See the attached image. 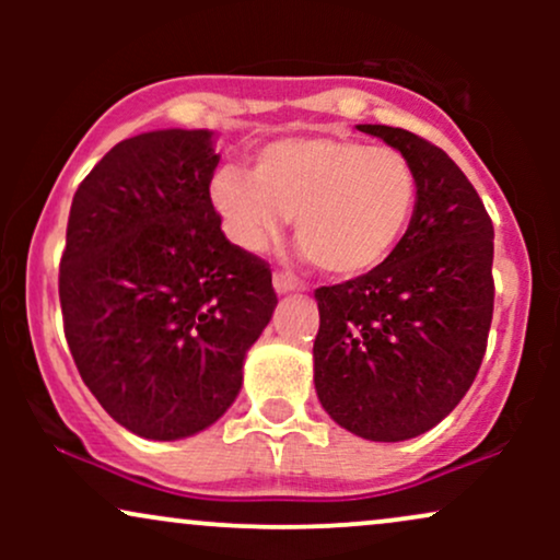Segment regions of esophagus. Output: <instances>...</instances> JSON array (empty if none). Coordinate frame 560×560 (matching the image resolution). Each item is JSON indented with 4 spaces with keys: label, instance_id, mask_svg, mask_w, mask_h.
Returning <instances> with one entry per match:
<instances>
[{
    "label": "esophagus",
    "instance_id": "1",
    "mask_svg": "<svg viewBox=\"0 0 560 560\" xmlns=\"http://www.w3.org/2000/svg\"><path fill=\"white\" fill-rule=\"evenodd\" d=\"M273 289L279 294H289V292H298V289H302V284H300L298 279H292V276H289V273L276 271L273 273Z\"/></svg>",
    "mask_w": 560,
    "mask_h": 560
}]
</instances>
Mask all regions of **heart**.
Listing matches in <instances>:
<instances>
[{"mask_svg":"<svg viewBox=\"0 0 560 560\" xmlns=\"http://www.w3.org/2000/svg\"><path fill=\"white\" fill-rule=\"evenodd\" d=\"M416 199L419 178L402 152L342 137L276 139L253 158V176L221 168L210 182V202L236 247L262 253L294 218L300 258L339 279L389 258Z\"/></svg>","mask_w":560,"mask_h":560,"instance_id":"b5f03b06","label":"heart"}]
</instances>
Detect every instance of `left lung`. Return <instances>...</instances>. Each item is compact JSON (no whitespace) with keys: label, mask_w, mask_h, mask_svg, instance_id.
Instances as JSON below:
<instances>
[{"label":"left lung","mask_w":560,"mask_h":560,"mask_svg":"<svg viewBox=\"0 0 560 560\" xmlns=\"http://www.w3.org/2000/svg\"><path fill=\"white\" fill-rule=\"evenodd\" d=\"M413 163L419 199L374 271L316 289L313 382L326 413L371 442L413 440L474 384L492 324L494 231L464 171L440 147L361 124Z\"/></svg>","instance_id":"obj_1"}]
</instances>
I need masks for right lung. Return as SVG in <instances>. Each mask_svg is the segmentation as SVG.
Wrapping results in <instances>:
<instances>
[{
	"mask_svg": "<svg viewBox=\"0 0 560 560\" xmlns=\"http://www.w3.org/2000/svg\"><path fill=\"white\" fill-rule=\"evenodd\" d=\"M218 160L208 128L139 133L70 205V355L102 408L144 440H184L226 413L279 302L266 262L223 236L210 202Z\"/></svg>",
	"mask_w": 560,
	"mask_h": 560,
	"instance_id": "right-lung-1",
	"label": "right lung"
}]
</instances>
